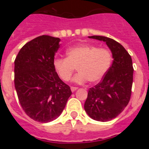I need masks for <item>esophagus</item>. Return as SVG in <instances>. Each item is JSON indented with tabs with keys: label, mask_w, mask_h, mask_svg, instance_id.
<instances>
[{
	"label": "esophagus",
	"mask_w": 149,
	"mask_h": 149,
	"mask_svg": "<svg viewBox=\"0 0 149 149\" xmlns=\"http://www.w3.org/2000/svg\"><path fill=\"white\" fill-rule=\"evenodd\" d=\"M77 87H74V86H71V90L72 92H74L75 90H77Z\"/></svg>",
	"instance_id": "1"
}]
</instances>
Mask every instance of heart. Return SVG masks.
<instances>
[{"instance_id": "1", "label": "heart", "mask_w": 149, "mask_h": 149, "mask_svg": "<svg viewBox=\"0 0 149 149\" xmlns=\"http://www.w3.org/2000/svg\"><path fill=\"white\" fill-rule=\"evenodd\" d=\"M67 57H57L53 61L54 68L64 81L72 77L76 67L78 73L74 82L81 84L89 81L98 83L104 77L111 67L113 55L108 49L97 45L82 44L71 47L66 51Z\"/></svg>"}]
</instances>
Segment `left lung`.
Masks as SVG:
<instances>
[{"instance_id":"left-lung-1","label":"left lung","mask_w":149,"mask_h":149,"mask_svg":"<svg viewBox=\"0 0 149 149\" xmlns=\"http://www.w3.org/2000/svg\"><path fill=\"white\" fill-rule=\"evenodd\" d=\"M89 38L105 42L113 61L101 82L89 89L84 109L94 120L107 122L119 116L129 103L134 74L132 59L125 48L114 39L101 36Z\"/></svg>"}]
</instances>
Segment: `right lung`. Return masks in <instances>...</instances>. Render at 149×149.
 <instances>
[{"mask_svg":"<svg viewBox=\"0 0 149 149\" xmlns=\"http://www.w3.org/2000/svg\"><path fill=\"white\" fill-rule=\"evenodd\" d=\"M60 39L42 35L26 43L15 60V87L24 111L46 123L60 116L72 95L53 65Z\"/></svg>","mask_w":149,"mask_h":149,"instance_id":"1","label":"right lung"}]
</instances>
